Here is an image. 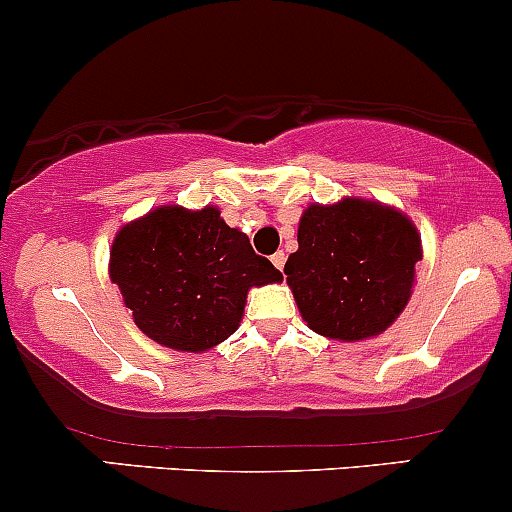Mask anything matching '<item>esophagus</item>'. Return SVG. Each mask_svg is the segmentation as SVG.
Returning a JSON list of instances; mask_svg holds the SVG:
<instances>
[{"label": "esophagus", "mask_w": 512, "mask_h": 512, "mask_svg": "<svg viewBox=\"0 0 512 512\" xmlns=\"http://www.w3.org/2000/svg\"><path fill=\"white\" fill-rule=\"evenodd\" d=\"M284 262H287V255H284V252H282V250H279V252H274V255H272V265H274V267H277V270H279V272H282V270H284Z\"/></svg>", "instance_id": "34e87169"}]
</instances>
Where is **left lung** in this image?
Returning a JSON list of instances; mask_svg holds the SVG:
<instances>
[{"label":"left lung","mask_w":512,"mask_h":512,"mask_svg":"<svg viewBox=\"0 0 512 512\" xmlns=\"http://www.w3.org/2000/svg\"><path fill=\"white\" fill-rule=\"evenodd\" d=\"M297 242L284 274L311 331L331 341H368L405 311L422 235L400 208L360 196L311 203Z\"/></svg>","instance_id":"left-lung-1"}]
</instances>
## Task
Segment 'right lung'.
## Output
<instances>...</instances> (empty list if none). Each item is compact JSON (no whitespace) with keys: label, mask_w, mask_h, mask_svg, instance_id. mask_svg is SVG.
I'll use <instances>...</instances> for the list:
<instances>
[{"label":"right lung","mask_w":512,"mask_h":512,"mask_svg":"<svg viewBox=\"0 0 512 512\" xmlns=\"http://www.w3.org/2000/svg\"><path fill=\"white\" fill-rule=\"evenodd\" d=\"M110 282L144 336L181 353H203L238 331L252 287L282 282L250 238L215 206H157L117 230Z\"/></svg>","instance_id":"obj_1"}]
</instances>
